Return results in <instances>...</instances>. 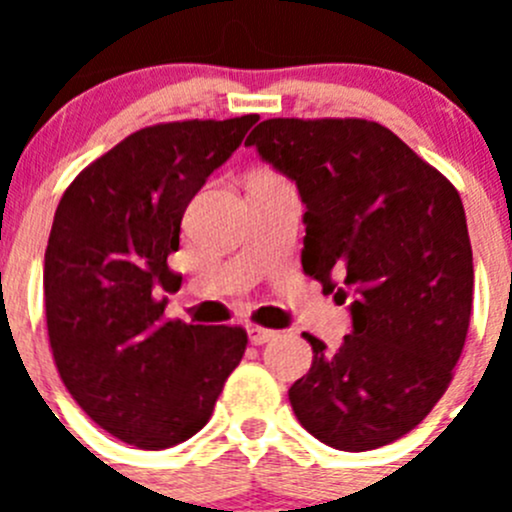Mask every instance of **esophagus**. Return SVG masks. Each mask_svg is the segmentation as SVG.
Wrapping results in <instances>:
<instances>
[{
	"mask_svg": "<svg viewBox=\"0 0 512 512\" xmlns=\"http://www.w3.org/2000/svg\"><path fill=\"white\" fill-rule=\"evenodd\" d=\"M247 334H250V342L255 344V347H260V344H267V342H272V339H277L275 329H265V327H250V329H247Z\"/></svg>",
	"mask_w": 512,
	"mask_h": 512,
	"instance_id": "obj_1",
	"label": "esophagus"
}]
</instances>
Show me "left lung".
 I'll return each mask as SVG.
<instances>
[{
    "label": "left lung",
    "instance_id": "obj_1",
    "mask_svg": "<svg viewBox=\"0 0 512 512\" xmlns=\"http://www.w3.org/2000/svg\"><path fill=\"white\" fill-rule=\"evenodd\" d=\"M245 146L307 205L304 272L337 302L354 292L352 334L337 352L302 334L314 359L289 389L294 416L339 451L386 446L446 394L466 344L473 250L461 195L364 118H267Z\"/></svg>",
    "mask_w": 512,
    "mask_h": 512
}]
</instances>
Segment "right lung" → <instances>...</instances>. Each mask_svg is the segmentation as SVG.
Here are the masks:
<instances>
[{"mask_svg": "<svg viewBox=\"0 0 512 512\" xmlns=\"http://www.w3.org/2000/svg\"><path fill=\"white\" fill-rule=\"evenodd\" d=\"M257 121L141 128L86 165L56 208L44 255L56 369L96 426L143 451L195 436L245 354V329L165 319L156 292L180 287L168 255L185 208Z\"/></svg>", "mask_w": 512, "mask_h": 512, "instance_id": "obj_1", "label": "right lung"}]
</instances>
